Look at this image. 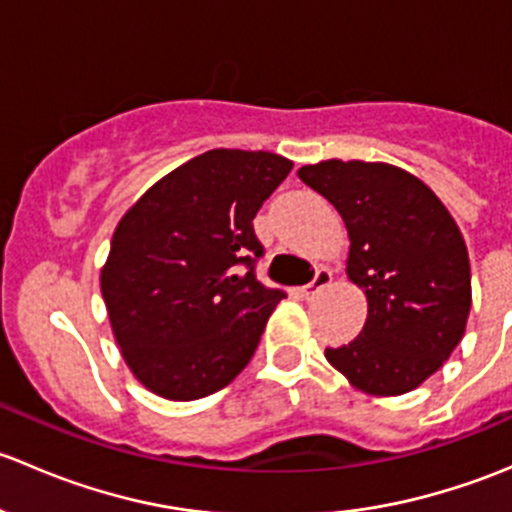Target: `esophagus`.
Masks as SVG:
<instances>
[{
    "mask_svg": "<svg viewBox=\"0 0 512 512\" xmlns=\"http://www.w3.org/2000/svg\"><path fill=\"white\" fill-rule=\"evenodd\" d=\"M332 285V270L329 267H319L317 275H314V280L309 282L307 287H302V297L304 299H314V294L322 292L324 287Z\"/></svg>",
    "mask_w": 512,
    "mask_h": 512,
    "instance_id": "34e87169",
    "label": "esophagus"
}]
</instances>
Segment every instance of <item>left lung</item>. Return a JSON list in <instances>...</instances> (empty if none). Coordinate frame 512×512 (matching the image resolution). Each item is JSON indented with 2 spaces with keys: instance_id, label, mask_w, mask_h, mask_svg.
Masks as SVG:
<instances>
[{
  "instance_id": "1",
  "label": "left lung",
  "mask_w": 512,
  "mask_h": 512,
  "mask_svg": "<svg viewBox=\"0 0 512 512\" xmlns=\"http://www.w3.org/2000/svg\"><path fill=\"white\" fill-rule=\"evenodd\" d=\"M297 175L342 215L347 275L369 302L359 337L324 356L364 394L416 389L458 347L471 312V262L456 220L426 183L389 163L332 158Z\"/></svg>"
}]
</instances>
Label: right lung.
Segmentation results:
<instances>
[{
	"label": "right lung",
	"instance_id": "right-lung-1",
	"mask_svg": "<svg viewBox=\"0 0 512 512\" xmlns=\"http://www.w3.org/2000/svg\"><path fill=\"white\" fill-rule=\"evenodd\" d=\"M292 170L267 151L215 148L160 178L118 223L101 294L128 369L193 401L247 366L282 289L255 277L257 210Z\"/></svg>",
	"mask_w": 512,
	"mask_h": 512
}]
</instances>
